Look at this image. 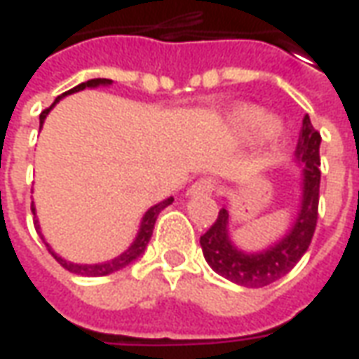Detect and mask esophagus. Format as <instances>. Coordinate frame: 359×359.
<instances>
[{
	"mask_svg": "<svg viewBox=\"0 0 359 359\" xmlns=\"http://www.w3.org/2000/svg\"><path fill=\"white\" fill-rule=\"evenodd\" d=\"M215 180L213 179H200L196 180L194 184L190 187V190H188V194L190 196H198V194H211L213 190H215Z\"/></svg>",
	"mask_w": 359,
	"mask_h": 359,
	"instance_id": "34e87169",
	"label": "esophagus"
}]
</instances>
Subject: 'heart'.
Returning <instances> with one entry per match:
<instances>
[{
  "mask_svg": "<svg viewBox=\"0 0 359 359\" xmlns=\"http://www.w3.org/2000/svg\"><path fill=\"white\" fill-rule=\"evenodd\" d=\"M231 128L241 138H250L254 134L262 133L269 142H277L280 138V133H283V128L277 121H273V118L267 121V113L256 105L236 107L231 113Z\"/></svg>",
  "mask_w": 359,
  "mask_h": 359,
  "instance_id": "1",
  "label": "heart"
}]
</instances>
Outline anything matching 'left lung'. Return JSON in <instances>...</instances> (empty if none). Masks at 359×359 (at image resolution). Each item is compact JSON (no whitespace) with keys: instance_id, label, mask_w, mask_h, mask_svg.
<instances>
[{"instance_id":"obj_1","label":"left lung","mask_w":359,"mask_h":359,"mask_svg":"<svg viewBox=\"0 0 359 359\" xmlns=\"http://www.w3.org/2000/svg\"><path fill=\"white\" fill-rule=\"evenodd\" d=\"M321 134L317 133L306 115L302 121L300 138L296 146V159L304 167V196L302 210L294 221L290 233L283 241L262 254H244L229 241V211H219L210 231L200 236L202 252L210 267L221 277L229 278L248 288H262L275 283L308 252L317 225L319 210V182H321V159H319Z\"/></svg>"}]
</instances>
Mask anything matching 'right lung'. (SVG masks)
I'll return each instance as SVG.
<instances>
[{
	"mask_svg": "<svg viewBox=\"0 0 359 359\" xmlns=\"http://www.w3.org/2000/svg\"><path fill=\"white\" fill-rule=\"evenodd\" d=\"M100 84H111V81H107V79H92V81L82 82V84H79V86H74L73 90H69V92H65L63 95L73 94V92H79V90H84V88H94V86H100ZM63 95H57V97H55V102L51 103L48 109H43L42 113H40V125L43 123L46 115L50 113L51 107H53V105H55V103H57L59 100L63 97ZM171 202H172V198H167V200H163V202L156 203L154 208H149V210L146 211V215L142 217L140 231H138V236H136V241L133 242V246L126 250L125 254H121L118 257L111 259V262H105V264H95V265L71 264V262H65L63 257H59L57 254H53V250L50 248V244H46V246H48V250H50L51 256L57 259L59 265H61V267H65L67 271L74 273V275H84V277H102V275H109V273H115V271L126 267V265L130 264V262H134L136 257H140L142 254H144V250H146L149 238H151V233H154V225H156L157 215H159V213H161V210H165L167 205H171ZM30 210H32V213H34V205H32ZM34 225H36V231L40 233V225H38V221H36Z\"/></svg>",
	"mask_w": 359,
	"mask_h": 359,
	"instance_id": "right-lung-1",
	"label": "right lung"
}]
</instances>
